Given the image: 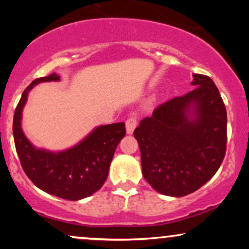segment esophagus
I'll list each match as a JSON object with an SVG mask.
<instances>
[{
	"label": "esophagus",
	"mask_w": 249,
	"mask_h": 249,
	"mask_svg": "<svg viewBox=\"0 0 249 249\" xmlns=\"http://www.w3.org/2000/svg\"><path fill=\"white\" fill-rule=\"evenodd\" d=\"M137 124H138V118L136 116L130 117L126 121V132L131 134L134 131V128L137 127Z\"/></svg>",
	"instance_id": "1"
}]
</instances>
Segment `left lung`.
Returning a JSON list of instances; mask_svg holds the SVG:
<instances>
[{
    "label": "left lung",
    "mask_w": 249,
    "mask_h": 249,
    "mask_svg": "<svg viewBox=\"0 0 249 249\" xmlns=\"http://www.w3.org/2000/svg\"><path fill=\"white\" fill-rule=\"evenodd\" d=\"M194 90L154 108L134 130L142 176L157 192L171 196L193 193L210 180L225 158L227 112L208 76L194 73ZM194 107V119L188 112Z\"/></svg>",
    "instance_id": "8db88e82"
}]
</instances>
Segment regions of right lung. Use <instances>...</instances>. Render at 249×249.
Listing matches in <instances>:
<instances>
[{"mask_svg":"<svg viewBox=\"0 0 249 249\" xmlns=\"http://www.w3.org/2000/svg\"><path fill=\"white\" fill-rule=\"evenodd\" d=\"M51 81H59V76L53 72L37 78L23 91L14 115V141L22 168L37 187L58 198L76 201L103 186L117 145L126 130L124 123L103 125L67 151L55 153L37 150L22 131V110L31 89L41 82Z\"/></svg>","mask_w":249,"mask_h":249,"instance_id":"1","label":"right lung"}]
</instances>
